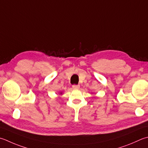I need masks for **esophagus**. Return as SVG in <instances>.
Instances as JSON below:
<instances>
[{
    "mask_svg": "<svg viewBox=\"0 0 148 148\" xmlns=\"http://www.w3.org/2000/svg\"><path fill=\"white\" fill-rule=\"evenodd\" d=\"M80 87V86L79 85H72V88L74 89H79Z\"/></svg>",
    "mask_w": 148,
    "mask_h": 148,
    "instance_id": "1",
    "label": "esophagus"
}]
</instances>
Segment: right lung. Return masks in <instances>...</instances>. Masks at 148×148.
<instances>
[{
  "instance_id": "right-lung-1",
  "label": "right lung",
  "mask_w": 148,
  "mask_h": 148,
  "mask_svg": "<svg viewBox=\"0 0 148 148\" xmlns=\"http://www.w3.org/2000/svg\"><path fill=\"white\" fill-rule=\"evenodd\" d=\"M61 94H62V93H61Z\"/></svg>"
}]
</instances>
